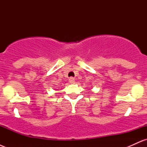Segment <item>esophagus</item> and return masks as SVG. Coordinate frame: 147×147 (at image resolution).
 Here are the masks:
<instances>
[{
	"mask_svg": "<svg viewBox=\"0 0 147 147\" xmlns=\"http://www.w3.org/2000/svg\"><path fill=\"white\" fill-rule=\"evenodd\" d=\"M69 83L70 84L75 83V79H74L73 77H70V78H69Z\"/></svg>",
	"mask_w": 147,
	"mask_h": 147,
	"instance_id": "1",
	"label": "esophagus"
}]
</instances>
